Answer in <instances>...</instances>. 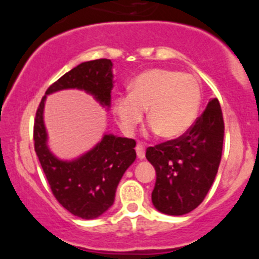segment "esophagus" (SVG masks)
<instances>
[{
	"label": "esophagus",
	"instance_id": "obj_1",
	"mask_svg": "<svg viewBox=\"0 0 259 259\" xmlns=\"http://www.w3.org/2000/svg\"><path fill=\"white\" fill-rule=\"evenodd\" d=\"M135 150H136V154H138V158L139 159H144L145 158V148H144V146L139 144L138 146L135 147Z\"/></svg>",
	"mask_w": 259,
	"mask_h": 259
}]
</instances>
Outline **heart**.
<instances>
[{
	"instance_id": "heart-1",
	"label": "heart",
	"mask_w": 259,
	"mask_h": 259,
	"mask_svg": "<svg viewBox=\"0 0 259 259\" xmlns=\"http://www.w3.org/2000/svg\"><path fill=\"white\" fill-rule=\"evenodd\" d=\"M201 89L189 74L168 69H151L140 74L130 84L129 94L115 97L113 112L121 129L132 134L144 118L151 121L148 132L173 140L183 136L197 118Z\"/></svg>"
}]
</instances>
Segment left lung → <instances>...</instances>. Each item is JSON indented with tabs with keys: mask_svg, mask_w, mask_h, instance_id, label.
<instances>
[{
	"mask_svg": "<svg viewBox=\"0 0 259 259\" xmlns=\"http://www.w3.org/2000/svg\"><path fill=\"white\" fill-rule=\"evenodd\" d=\"M224 140L219 101L212 99L189 132L179 139L148 147L156 169L152 203L168 215H183L204 200L218 171Z\"/></svg>",
	"mask_w": 259,
	"mask_h": 259,
	"instance_id": "1",
	"label": "left lung"
}]
</instances>
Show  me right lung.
I'll return each instance as SVG.
<instances>
[{
    "mask_svg": "<svg viewBox=\"0 0 259 259\" xmlns=\"http://www.w3.org/2000/svg\"><path fill=\"white\" fill-rule=\"evenodd\" d=\"M111 59H95L76 65L47 89L34 123L36 152L52 194L68 212L82 219L99 218L114 202L118 184L136 158L135 140L105 134L90 151L72 160L59 159L51 152L44 123L47 95L78 89L94 96L102 107H111L113 89Z\"/></svg>",
    "mask_w": 259,
    "mask_h": 259,
    "instance_id": "obj_1",
    "label": "right lung"
}]
</instances>
